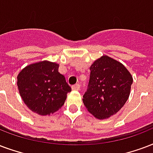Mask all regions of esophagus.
<instances>
[{"label": "esophagus", "instance_id": "34e87169", "mask_svg": "<svg viewBox=\"0 0 153 153\" xmlns=\"http://www.w3.org/2000/svg\"><path fill=\"white\" fill-rule=\"evenodd\" d=\"M72 89L74 90V91H79L80 89V86H79V83H76V84H74L72 86Z\"/></svg>", "mask_w": 153, "mask_h": 153}]
</instances>
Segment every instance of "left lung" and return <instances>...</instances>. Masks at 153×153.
<instances>
[{
  "mask_svg": "<svg viewBox=\"0 0 153 153\" xmlns=\"http://www.w3.org/2000/svg\"><path fill=\"white\" fill-rule=\"evenodd\" d=\"M83 103L87 111L99 120L109 118L127 102L132 77L123 64L107 55L94 62Z\"/></svg>",
  "mask_w": 153,
  "mask_h": 153,
  "instance_id": "left-lung-1",
  "label": "left lung"
}]
</instances>
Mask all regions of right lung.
<instances>
[{
    "label": "right lung",
    "instance_id": "obj_1",
    "mask_svg": "<svg viewBox=\"0 0 153 153\" xmlns=\"http://www.w3.org/2000/svg\"><path fill=\"white\" fill-rule=\"evenodd\" d=\"M59 65L43 61L25 66L17 75L22 100L30 110L47 115L61 108L71 87L58 72Z\"/></svg>",
    "mask_w": 153,
    "mask_h": 153
}]
</instances>
